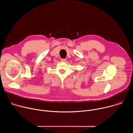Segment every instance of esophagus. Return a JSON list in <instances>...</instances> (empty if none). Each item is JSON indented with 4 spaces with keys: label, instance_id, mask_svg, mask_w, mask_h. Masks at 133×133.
Listing matches in <instances>:
<instances>
[{
    "label": "esophagus",
    "instance_id": "1",
    "mask_svg": "<svg viewBox=\"0 0 133 133\" xmlns=\"http://www.w3.org/2000/svg\"><path fill=\"white\" fill-rule=\"evenodd\" d=\"M61 61L63 62H65L66 61V59H61Z\"/></svg>",
    "mask_w": 133,
    "mask_h": 133
}]
</instances>
